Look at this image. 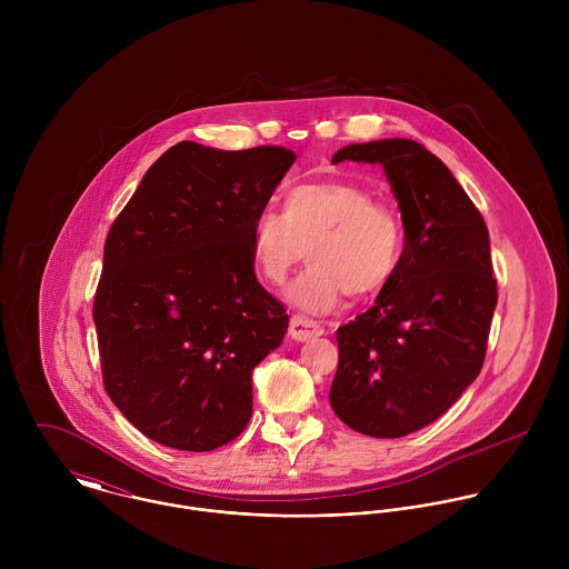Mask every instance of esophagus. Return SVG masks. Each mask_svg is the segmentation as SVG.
I'll return each instance as SVG.
<instances>
[{"mask_svg":"<svg viewBox=\"0 0 569 569\" xmlns=\"http://www.w3.org/2000/svg\"><path fill=\"white\" fill-rule=\"evenodd\" d=\"M289 335L296 339V341H307V339H313V337H320L325 335V328L313 322V320H305L300 316H293L291 322H289Z\"/></svg>","mask_w":569,"mask_h":569,"instance_id":"obj_1","label":"esophagus"}]
</instances>
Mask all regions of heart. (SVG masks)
Instances as JSON below:
<instances>
[{"label":"heart","instance_id":"1","mask_svg":"<svg viewBox=\"0 0 569 569\" xmlns=\"http://www.w3.org/2000/svg\"><path fill=\"white\" fill-rule=\"evenodd\" d=\"M406 247L401 214L355 181L302 183L284 212L264 208L251 223V256L262 280L282 284L309 249L311 264L287 298L311 316L335 311L343 296L366 298L397 273Z\"/></svg>","mask_w":569,"mask_h":569}]
</instances>
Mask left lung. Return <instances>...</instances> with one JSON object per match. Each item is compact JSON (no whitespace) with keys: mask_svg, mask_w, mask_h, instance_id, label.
Instances as JSON below:
<instances>
[{"mask_svg":"<svg viewBox=\"0 0 569 569\" xmlns=\"http://www.w3.org/2000/svg\"><path fill=\"white\" fill-rule=\"evenodd\" d=\"M381 163L406 247L377 302L337 328L332 411L355 431L401 438L440 418L478 379L497 305L488 228L451 170L422 144H350L332 163Z\"/></svg>","mask_w":569,"mask_h":569,"instance_id":"left-lung-1","label":"left lung"}]
</instances>
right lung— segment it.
<instances>
[{
	"label": "right lung",
	"mask_w": 569,
	"mask_h": 569,
	"mask_svg": "<svg viewBox=\"0 0 569 569\" xmlns=\"http://www.w3.org/2000/svg\"><path fill=\"white\" fill-rule=\"evenodd\" d=\"M293 162L179 142L113 221L93 296L102 381L147 438L212 451L247 427L251 370L289 325L256 280L251 223Z\"/></svg>",
	"instance_id": "obj_1"
}]
</instances>
